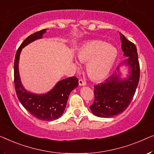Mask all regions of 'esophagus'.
I'll return each instance as SVG.
<instances>
[{
  "mask_svg": "<svg viewBox=\"0 0 154 154\" xmlns=\"http://www.w3.org/2000/svg\"><path fill=\"white\" fill-rule=\"evenodd\" d=\"M79 85L80 86H86V83L84 81H83L82 79H79Z\"/></svg>",
  "mask_w": 154,
  "mask_h": 154,
  "instance_id": "1",
  "label": "esophagus"
}]
</instances>
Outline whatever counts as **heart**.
I'll use <instances>...</instances> for the list:
<instances>
[{
	"label": "heart",
	"mask_w": 154,
	"mask_h": 154,
	"mask_svg": "<svg viewBox=\"0 0 154 154\" xmlns=\"http://www.w3.org/2000/svg\"><path fill=\"white\" fill-rule=\"evenodd\" d=\"M118 50L113 45L101 40H91L82 45L76 56L82 63H88V77L96 82L102 81L109 76L118 58Z\"/></svg>",
	"instance_id": "obj_1"
}]
</instances>
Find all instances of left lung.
I'll return each mask as SVG.
<instances>
[{
    "instance_id": "8db88e82",
    "label": "left lung",
    "mask_w": 154,
    "mask_h": 154,
    "mask_svg": "<svg viewBox=\"0 0 154 154\" xmlns=\"http://www.w3.org/2000/svg\"><path fill=\"white\" fill-rule=\"evenodd\" d=\"M122 50L127 57L116 70L103 83L94 89L95 100L91 111L100 118H111L126 110L136 93L140 79V65L135 44L120 32ZM127 69L128 75L124 78L121 69Z\"/></svg>"
}]
</instances>
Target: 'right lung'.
Masks as SVG:
<instances>
[{
    "label": "right lung",
    "instance_id": "add662e5",
    "mask_svg": "<svg viewBox=\"0 0 154 154\" xmlns=\"http://www.w3.org/2000/svg\"><path fill=\"white\" fill-rule=\"evenodd\" d=\"M48 29H43L26 38L16 54L14 60V85L17 97L25 109L36 118L43 121H53L62 116L67 104L68 96L79 85L76 77L61 80L51 90L45 93H33L24 88L20 80L18 69L22 49L33 41L42 38Z\"/></svg>",
    "mask_w": 154,
    "mask_h": 154
}]
</instances>
